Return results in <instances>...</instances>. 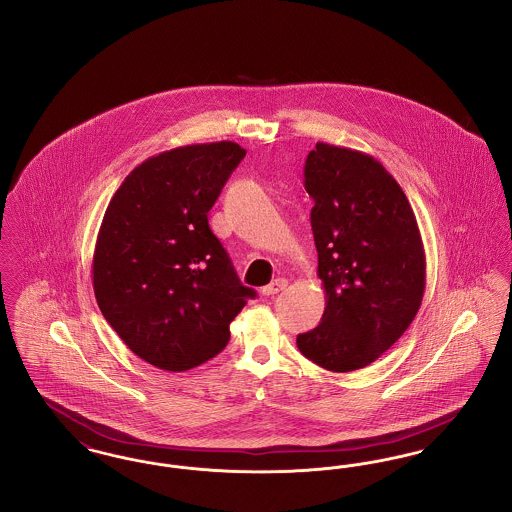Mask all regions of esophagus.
Returning a JSON list of instances; mask_svg holds the SVG:
<instances>
[{"mask_svg": "<svg viewBox=\"0 0 512 512\" xmlns=\"http://www.w3.org/2000/svg\"><path fill=\"white\" fill-rule=\"evenodd\" d=\"M286 286H288V280H286V278H276V280H272L268 286L263 288V293H265V295H276V293L286 290Z\"/></svg>", "mask_w": 512, "mask_h": 512, "instance_id": "1", "label": "esophagus"}]
</instances>
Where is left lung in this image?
<instances>
[{
  "mask_svg": "<svg viewBox=\"0 0 512 512\" xmlns=\"http://www.w3.org/2000/svg\"><path fill=\"white\" fill-rule=\"evenodd\" d=\"M305 190L315 199L326 307L297 347L326 370L351 372L374 363L411 326L426 288L424 244L407 195L368 153L317 142Z\"/></svg>",
  "mask_w": 512,
  "mask_h": 512,
  "instance_id": "1",
  "label": "left lung"
}]
</instances>
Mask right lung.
<instances>
[{"mask_svg":"<svg viewBox=\"0 0 512 512\" xmlns=\"http://www.w3.org/2000/svg\"><path fill=\"white\" fill-rule=\"evenodd\" d=\"M245 157L234 142L174 147L122 180L99 226V311L149 365L182 372L226 347L245 288L207 213Z\"/></svg>","mask_w":512,"mask_h":512,"instance_id":"obj_1","label":"right lung"}]
</instances>
